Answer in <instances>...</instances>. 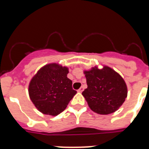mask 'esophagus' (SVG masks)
<instances>
[{"label": "esophagus", "mask_w": 149, "mask_h": 149, "mask_svg": "<svg viewBox=\"0 0 149 149\" xmlns=\"http://www.w3.org/2000/svg\"><path fill=\"white\" fill-rule=\"evenodd\" d=\"M84 86H81V88H80V89H78V90H77V92H78V93H82L83 91H84Z\"/></svg>", "instance_id": "34e87169"}]
</instances>
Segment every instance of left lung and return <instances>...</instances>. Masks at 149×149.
<instances>
[{
  "label": "left lung",
  "instance_id": "8db88e82",
  "mask_svg": "<svg viewBox=\"0 0 149 149\" xmlns=\"http://www.w3.org/2000/svg\"><path fill=\"white\" fill-rule=\"evenodd\" d=\"M87 88L82 93L93 111L107 115L116 111L127 97L125 82L112 68L97 67L84 72Z\"/></svg>",
  "mask_w": 149,
  "mask_h": 149
}]
</instances>
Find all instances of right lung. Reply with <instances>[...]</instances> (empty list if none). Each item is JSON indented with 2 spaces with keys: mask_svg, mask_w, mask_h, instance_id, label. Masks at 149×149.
Masks as SVG:
<instances>
[{
  "mask_svg": "<svg viewBox=\"0 0 149 149\" xmlns=\"http://www.w3.org/2000/svg\"><path fill=\"white\" fill-rule=\"evenodd\" d=\"M68 68L56 64L42 68L29 85V95L33 103L44 114L56 116L66 108L77 91L67 77Z\"/></svg>",
  "mask_w": 149,
  "mask_h": 149,
  "instance_id": "obj_1",
  "label": "right lung"
}]
</instances>
